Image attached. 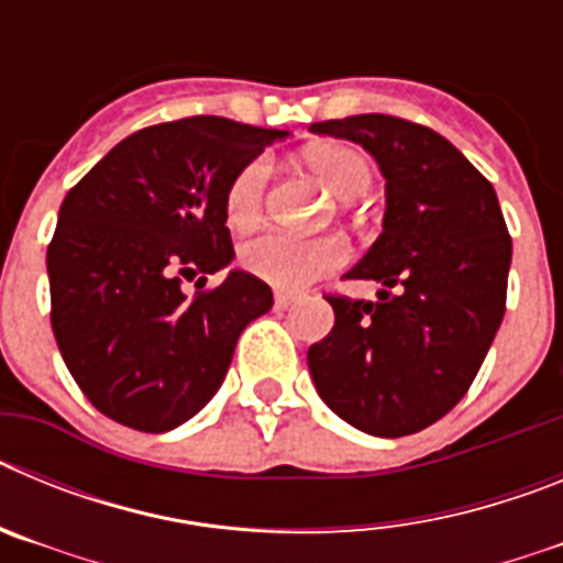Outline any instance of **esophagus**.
Returning a JSON list of instances; mask_svg holds the SVG:
<instances>
[{
    "label": "esophagus",
    "mask_w": 563,
    "mask_h": 563,
    "mask_svg": "<svg viewBox=\"0 0 563 563\" xmlns=\"http://www.w3.org/2000/svg\"><path fill=\"white\" fill-rule=\"evenodd\" d=\"M273 301H276V310H287V307L296 305L298 296H292V292H282V290H278V292H276V298H273Z\"/></svg>",
    "instance_id": "34e87169"
}]
</instances>
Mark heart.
Instances as JSON below:
<instances>
[{"label":"heart","mask_w":563,"mask_h":563,"mask_svg":"<svg viewBox=\"0 0 563 563\" xmlns=\"http://www.w3.org/2000/svg\"><path fill=\"white\" fill-rule=\"evenodd\" d=\"M307 166L330 186L341 200H355L372 186V168L361 152L341 143H327L307 152ZM271 177L267 157H256L233 174L225 194V220L233 231H247L265 208V188ZM239 262L251 276L276 290L298 292L346 262V245L335 236H292L271 231L245 242Z\"/></svg>","instance_id":"heart-1"}]
</instances>
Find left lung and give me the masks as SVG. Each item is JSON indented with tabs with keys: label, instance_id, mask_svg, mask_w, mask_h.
Here are the masks:
<instances>
[{
	"label": "left lung",
	"instance_id": "left-lung-1",
	"mask_svg": "<svg viewBox=\"0 0 563 563\" xmlns=\"http://www.w3.org/2000/svg\"><path fill=\"white\" fill-rule=\"evenodd\" d=\"M310 132L361 143L386 180L383 231L346 273L377 301L330 296V335L307 352L321 400L372 437H406L449 415L505 316L514 242L494 186L434 129L352 114Z\"/></svg>",
	"mask_w": 563,
	"mask_h": 563
}]
</instances>
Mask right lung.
<instances>
[{
	"mask_svg": "<svg viewBox=\"0 0 563 563\" xmlns=\"http://www.w3.org/2000/svg\"><path fill=\"white\" fill-rule=\"evenodd\" d=\"M287 134L213 114L157 123L64 197L47 247L49 321L69 375L109 420L146 434L191 420L225 380L242 330L273 307L251 273L228 271L211 290L206 278L233 262V174Z\"/></svg>",
	"mask_w": 563,
	"mask_h": 563,
	"instance_id": "add662e5",
	"label": "right lung"
}]
</instances>
